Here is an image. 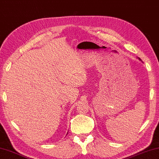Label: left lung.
Here are the masks:
<instances>
[{"label":"left lung","mask_w":159,"mask_h":159,"mask_svg":"<svg viewBox=\"0 0 159 159\" xmlns=\"http://www.w3.org/2000/svg\"><path fill=\"white\" fill-rule=\"evenodd\" d=\"M138 59H139V60H140V61H142V60H140V59H139V58H138Z\"/></svg>","instance_id":"8db88e82"}]
</instances>
